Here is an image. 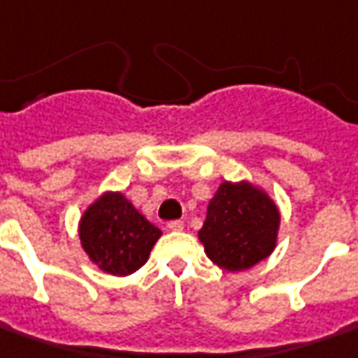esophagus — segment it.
I'll return each mask as SVG.
<instances>
[{
  "label": "esophagus",
  "mask_w": 358,
  "mask_h": 358,
  "mask_svg": "<svg viewBox=\"0 0 358 358\" xmlns=\"http://www.w3.org/2000/svg\"><path fill=\"white\" fill-rule=\"evenodd\" d=\"M166 228L170 231H180V229H184V222L182 220H172V222H168Z\"/></svg>",
  "instance_id": "1"
}]
</instances>
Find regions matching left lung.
<instances>
[{
  "mask_svg": "<svg viewBox=\"0 0 358 358\" xmlns=\"http://www.w3.org/2000/svg\"><path fill=\"white\" fill-rule=\"evenodd\" d=\"M278 228V208L264 192L248 182H224L208 203L198 238L214 264L243 271L273 252Z\"/></svg>",
  "mask_w": 358,
  "mask_h": 358,
  "instance_id": "1",
  "label": "left lung"
}]
</instances>
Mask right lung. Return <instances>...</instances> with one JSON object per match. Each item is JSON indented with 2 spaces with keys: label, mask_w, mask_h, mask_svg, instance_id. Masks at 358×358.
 Returning <instances> with one entry per match:
<instances>
[{
  "label": "right lung",
  "mask_w": 358,
  "mask_h": 358,
  "mask_svg": "<svg viewBox=\"0 0 358 358\" xmlns=\"http://www.w3.org/2000/svg\"><path fill=\"white\" fill-rule=\"evenodd\" d=\"M80 243L94 264L110 275H129L146 264L162 231L122 194H105L80 220Z\"/></svg>",
  "instance_id": "obj_1"
}]
</instances>
